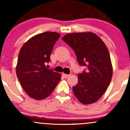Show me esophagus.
I'll list each match as a JSON object with an SVG mask.
<instances>
[{
    "label": "esophagus",
    "mask_w": 130,
    "mask_h": 130,
    "mask_svg": "<svg viewBox=\"0 0 130 130\" xmlns=\"http://www.w3.org/2000/svg\"><path fill=\"white\" fill-rule=\"evenodd\" d=\"M63 76L64 77H65V78H67V77L70 76V74H67L63 73Z\"/></svg>",
    "instance_id": "1"
}]
</instances>
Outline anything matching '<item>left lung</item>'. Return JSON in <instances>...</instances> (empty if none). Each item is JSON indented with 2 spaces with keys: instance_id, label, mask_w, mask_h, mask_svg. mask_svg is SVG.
<instances>
[{
  "instance_id": "1",
  "label": "left lung",
  "mask_w": 130,
  "mask_h": 130,
  "mask_svg": "<svg viewBox=\"0 0 130 130\" xmlns=\"http://www.w3.org/2000/svg\"><path fill=\"white\" fill-rule=\"evenodd\" d=\"M76 56L78 63L87 72L79 74L73 87L77 99L83 104L96 102L107 90L112 76V65L108 47L102 40L90 32L70 33L62 37Z\"/></svg>"
}]
</instances>
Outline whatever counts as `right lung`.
Here are the masks:
<instances>
[{
	"instance_id": "1",
	"label": "right lung",
	"mask_w": 130,
	"mask_h": 130,
	"mask_svg": "<svg viewBox=\"0 0 130 130\" xmlns=\"http://www.w3.org/2000/svg\"><path fill=\"white\" fill-rule=\"evenodd\" d=\"M60 37L55 32H46L32 37L19 51L16 71L24 90L37 100L50 96L61 79V74L47 69L53 46Z\"/></svg>"
}]
</instances>
